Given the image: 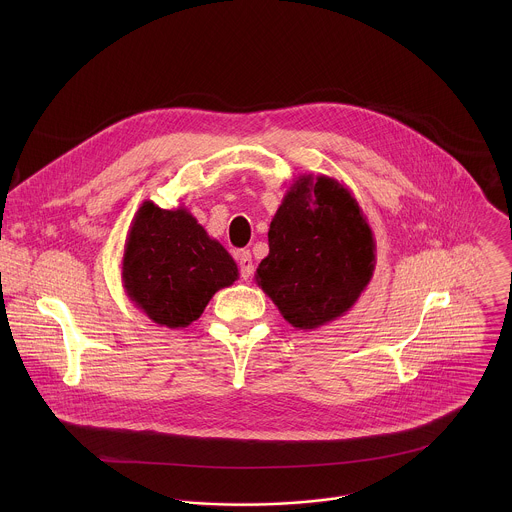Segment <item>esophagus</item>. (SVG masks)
I'll list each match as a JSON object with an SVG mask.
<instances>
[{
	"label": "esophagus",
	"instance_id": "34e87169",
	"mask_svg": "<svg viewBox=\"0 0 512 512\" xmlns=\"http://www.w3.org/2000/svg\"><path fill=\"white\" fill-rule=\"evenodd\" d=\"M238 268H240V276L242 280H250L254 274V264H252V254L250 250H240L238 252Z\"/></svg>",
	"mask_w": 512,
	"mask_h": 512
}]
</instances>
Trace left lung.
Listing matches in <instances>:
<instances>
[{
    "label": "left lung",
    "instance_id": "left-lung-1",
    "mask_svg": "<svg viewBox=\"0 0 512 512\" xmlns=\"http://www.w3.org/2000/svg\"><path fill=\"white\" fill-rule=\"evenodd\" d=\"M256 284L303 331L345 315L365 292L376 244L357 199L333 177L293 179L268 230Z\"/></svg>",
    "mask_w": 512,
    "mask_h": 512
}]
</instances>
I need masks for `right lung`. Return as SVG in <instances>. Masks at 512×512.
I'll return each instance as SVG.
<instances>
[{
    "mask_svg": "<svg viewBox=\"0 0 512 512\" xmlns=\"http://www.w3.org/2000/svg\"><path fill=\"white\" fill-rule=\"evenodd\" d=\"M236 280V262L189 209L142 203L124 244L122 286L153 323L169 329L191 325L213 295Z\"/></svg>",
    "mask_w": 512,
    "mask_h": 512,
    "instance_id": "obj_1",
    "label": "right lung"
}]
</instances>
